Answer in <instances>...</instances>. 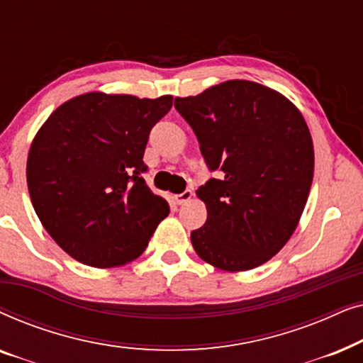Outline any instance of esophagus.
<instances>
[{"label": "esophagus", "mask_w": 363, "mask_h": 363, "mask_svg": "<svg viewBox=\"0 0 363 363\" xmlns=\"http://www.w3.org/2000/svg\"><path fill=\"white\" fill-rule=\"evenodd\" d=\"M191 198H193V193L190 190H186V191L180 193V195H175V201L178 203V205H183V203L190 201Z\"/></svg>", "instance_id": "obj_1"}]
</instances>
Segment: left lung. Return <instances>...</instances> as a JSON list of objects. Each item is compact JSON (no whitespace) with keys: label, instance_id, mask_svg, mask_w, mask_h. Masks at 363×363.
<instances>
[{"label":"left lung","instance_id":"1","mask_svg":"<svg viewBox=\"0 0 363 363\" xmlns=\"http://www.w3.org/2000/svg\"><path fill=\"white\" fill-rule=\"evenodd\" d=\"M210 170L196 190L206 223L191 245L208 264L250 271L277 255L296 231L314 177V145L299 108L274 89L233 79L177 97Z\"/></svg>","mask_w":363,"mask_h":363}]
</instances>
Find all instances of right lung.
Returning <instances> with one entry per match:
<instances>
[{
	"instance_id": "add662e5",
	"label": "right lung",
	"mask_w": 363,
	"mask_h": 363,
	"mask_svg": "<svg viewBox=\"0 0 363 363\" xmlns=\"http://www.w3.org/2000/svg\"><path fill=\"white\" fill-rule=\"evenodd\" d=\"M172 102V96L81 94L34 135L29 196L46 231L76 261L99 269L127 264L168 216V203L140 173L148 133Z\"/></svg>"
}]
</instances>
